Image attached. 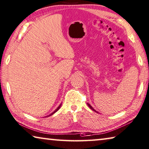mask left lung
<instances>
[{"label": "left lung", "instance_id": "1", "mask_svg": "<svg viewBox=\"0 0 149 149\" xmlns=\"http://www.w3.org/2000/svg\"><path fill=\"white\" fill-rule=\"evenodd\" d=\"M87 105H88V107H89V108H90V109H92V110H93V111H95L96 113H98L97 111H95V109H93V107H91V105L90 104H89V103H87Z\"/></svg>", "mask_w": 149, "mask_h": 149}]
</instances>
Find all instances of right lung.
Returning a JSON list of instances; mask_svg holds the SVG:
<instances>
[{"mask_svg": "<svg viewBox=\"0 0 149 149\" xmlns=\"http://www.w3.org/2000/svg\"><path fill=\"white\" fill-rule=\"evenodd\" d=\"M61 106H62V103H61V104H60V105H59V106H58V107L57 109H56L55 111H54L53 113H52L50 115H48V116H46V117H49V116H51V115H52L54 114V113H56V111H58L59 109H60V108L61 107Z\"/></svg>", "mask_w": 149, "mask_h": 149, "instance_id": "add662e5", "label": "right lung"}]
</instances>
